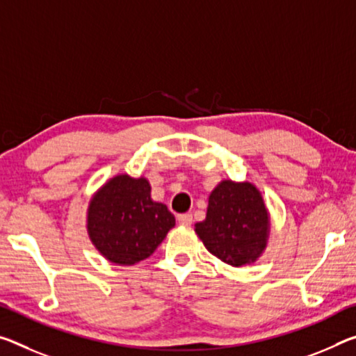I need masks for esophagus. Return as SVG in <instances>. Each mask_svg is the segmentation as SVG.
I'll return each instance as SVG.
<instances>
[{
  "mask_svg": "<svg viewBox=\"0 0 356 356\" xmlns=\"http://www.w3.org/2000/svg\"><path fill=\"white\" fill-rule=\"evenodd\" d=\"M177 220L180 225H184V227H190V225L193 223V216H191V213H180V216H177Z\"/></svg>",
  "mask_w": 356,
  "mask_h": 356,
  "instance_id": "1",
  "label": "esophagus"
}]
</instances>
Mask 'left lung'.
<instances>
[{"mask_svg": "<svg viewBox=\"0 0 356 356\" xmlns=\"http://www.w3.org/2000/svg\"><path fill=\"white\" fill-rule=\"evenodd\" d=\"M268 211L249 182L223 180L209 196L204 222L195 225L206 249L231 266L250 264L266 247Z\"/></svg>", "mask_w": 356, "mask_h": 356, "instance_id": "8db88e82", "label": "left lung"}]
</instances>
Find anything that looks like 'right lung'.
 Here are the masks:
<instances>
[{
    "instance_id": "1",
    "label": "right lung",
    "mask_w": 356,
    "mask_h": 356,
    "mask_svg": "<svg viewBox=\"0 0 356 356\" xmlns=\"http://www.w3.org/2000/svg\"><path fill=\"white\" fill-rule=\"evenodd\" d=\"M176 218L150 198L144 177L117 176L101 188L88 207V234L112 263L134 264L155 252Z\"/></svg>"
}]
</instances>
